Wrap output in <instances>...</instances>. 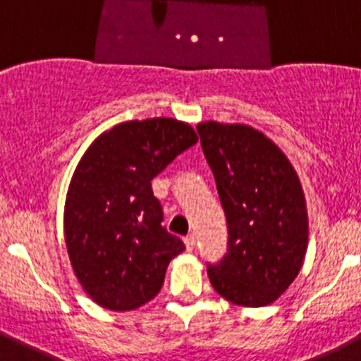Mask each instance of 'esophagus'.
Here are the masks:
<instances>
[{
	"label": "esophagus",
	"mask_w": 361,
	"mask_h": 361,
	"mask_svg": "<svg viewBox=\"0 0 361 361\" xmlns=\"http://www.w3.org/2000/svg\"><path fill=\"white\" fill-rule=\"evenodd\" d=\"M184 244H186L188 251H193V247H195V237H193V235H188V237L184 238Z\"/></svg>",
	"instance_id": "1"
}]
</instances>
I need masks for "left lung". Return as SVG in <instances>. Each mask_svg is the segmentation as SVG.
<instances>
[{"instance_id": "8db88e82", "label": "left lung", "mask_w": 361, "mask_h": 361, "mask_svg": "<svg viewBox=\"0 0 361 361\" xmlns=\"http://www.w3.org/2000/svg\"><path fill=\"white\" fill-rule=\"evenodd\" d=\"M228 220V255L208 267L213 289L244 307H264L302 269L309 240L305 195L286 153L247 124L199 123Z\"/></svg>"}]
</instances>
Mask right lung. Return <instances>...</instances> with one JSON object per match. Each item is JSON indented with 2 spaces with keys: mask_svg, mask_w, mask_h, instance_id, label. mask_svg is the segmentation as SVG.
I'll return each instance as SVG.
<instances>
[{
  "mask_svg": "<svg viewBox=\"0 0 361 361\" xmlns=\"http://www.w3.org/2000/svg\"><path fill=\"white\" fill-rule=\"evenodd\" d=\"M199 141L171 117L128 121L88 146L70 180L65 242L81 288L110 311H132L157 296L183 240L162 226L152 178Z\"/></svg>",
  "mask_w": 361,
  "mask_h": 361,
  "instance_id": "add662e5",
  "label": "right lung"
}]
</instances>
